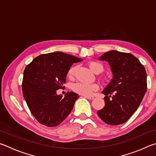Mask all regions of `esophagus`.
Masks as SVG:
<instances>
[{
	"mask_svg": "<svg viewBox=\"0 0 156 156\" xmlns=\"http://www.w3.org/2000/svg\"><path fill=\"white\" fill-rule=\"evenodd\" d=\"M84 98H87L89 100H92V99L94 98L93 96H84Z\"/></svg>",
	"mask_w": 156,
	"mask_h": 156,
	"instance_id": "esophagus-1",
	"label": "esophagus"
}]
</instances>
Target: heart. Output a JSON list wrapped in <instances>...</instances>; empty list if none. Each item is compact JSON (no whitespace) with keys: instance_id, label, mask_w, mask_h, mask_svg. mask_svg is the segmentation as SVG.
<instances>
[{"instance_id":"obj_1","label":"heart","mask_w":156,"mask_h":156,"mask_svg":"<svg viewBox=\"0 0 156 156\" xmlns=\"http://www.w3.org/2000/svg\"><path fill=\"white\" fill-rule=\"evenodd\" d=\"M89 67L90 69L95 73H100L103 70L102 65H100L99 62L96 61H90L88 63ZM76 71L75 67H72L69 68V69L67 72V77L72 79ZM99 88V86L98 84H85L82 83H78L73 84L72 86L73 91L82 96H91L93 94V92L97 91Z\"/></svg>"}]
</instances>
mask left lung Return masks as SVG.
I'll return each instance as SVG.
<instances>
[{
    "label": "left lung",
    "mask_w": 156,
    "mask_h": 156,
    "mask_svg": "<svg viewBox=\"0 0 156 156\" xmlns=\"http://www.w3.org/2000/svg\"><path fill=\"white\" fill-rule=\"evenodd\" d=\"M99 60L109 62L113 76L102 91L105 106L97 114L108 125H121L131 118L143 99L147 89L146 71L139 60L129 53L112 50Z\"/></svg>",
    "instance_id": "obj_1"
}]
</instances>
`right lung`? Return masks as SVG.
Returning a JSON list of instances; mask_svg holds the SVG:
<instances>
[{
	"label": "right lung",
	"mask_w": 156,
	"mask_h": 156,
	"mask_svg": "<svg viewBox=\"0 0 156 156\" xmlns=\"http://www.w3.org/2000/svg\"><path fill=\"white\" fill-rule=\"evenodd\" d=\"M82 59L56 51L42 54L26 66L22 83L23 96L34 118L42 125L54 127L72 112L78 95L67 92L57 95L63 88L66 76L73 63Z\"/></svg>",
	"instance_id": "1"
}]
</instances>
